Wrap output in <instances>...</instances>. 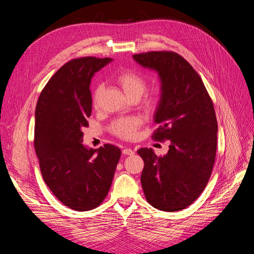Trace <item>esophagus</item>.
Listing matches in <instances>:
<instances>
[{
  "label": "esophagus",
  "instance_id": "1",
  "mask_svg": "<svg viewBox=\"0 0 254 254\" xmlns=\"http://www.w3.org/2000/svg\"><path fill=\"white\" fill-rule=\"evenodd\" d=\"M134 153H135L134 150L130 149V148H125V149H123V154H125V155H132Z\"/></svg>",
  "mask_w": 254,
  "mask_h": 254
}]
</instances>
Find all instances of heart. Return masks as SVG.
Here are the masks:
<instances>
[{
    "label": "heart",
    "mask_w": 254,
    "mask_h": 254,
    "mask_svg": "<svg viewBox=\"0 0 254 254\" xmlns=\"http://www.w3.org/2000/svg\"><path fill=\"white\" fill-rule=\"evenodd\" d=\"M116 82L122 87L126 95L131 99H140L143 92L146 89L145 79L135 71L125 70L119 72L116 75ZM103 91V86L98 85L95 92H93V103L97 104L101 93ZM157 103V97L155 95H147L143 100V106L146 109H153ZM142 126V120L138 117L129 118H119L112 124L111 129L113 134L124 139H131L136 136L137 129Z\"/></svg>",
    "instance_id": "heart-1"
}]
</instances>
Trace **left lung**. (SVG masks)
<instances>
[{
  "instance_id": "1",
  "label": "left lung",
  "mask_w": 254,
  "mask_h": 254,
  "mask_svg": "<svg viewBox=\"0 0 254 254\" xmlns=\"http://www.w3.org/2000/svg\"><path fill=\"white\" fill-rule=\"evenodd\" d=\"M132 58L159 77L161 99L154 113L159 127L152 138L170 140L164 156L151 148L137 151L144 161L142 189L152 207L179 211L195 201L211 176L217 147L214 106L201 77L178 53L150 51Z\"/></svg>"
}]
</instances>
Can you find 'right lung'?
<instances>
[{"label": "right lung", "mask_w": 254, "mask_h": 254, "mask_svg": "<svg viewBox=\"0 0 254 254\" xmlns=\"http://www.w3.org/2000/svg\"><path fill=\"white\" fill-rule=\"evenodd\" d=\"M112 59L86 57L64 64L39 97L35 150L49 190L66 207L88 211L108 193L122 151L111 144L98 149L82 144L91 115L92 76Z\"/></svg>", "instance_id": "add662e5"}]
</instances>
